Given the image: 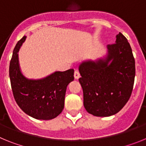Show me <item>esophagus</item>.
<instances>
[{
	"instance_id": "1",
	"label": "esophagus",
	"mask_w": 146,
	"mask_h": 146,
	"mask_svg": "<svg viewBox=\"0 0 146 146\" xmlns=\"http://www.w3.org/2000/svg\"><path fill=\"white\" fill-rule=\"evenodd\" d=\"M74 77L75 79H79L80 77V72L77 70H76L74 73Z\"/></svg>"
}]
</instances>
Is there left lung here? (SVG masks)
<instances>
[{"instance_id": "1", "label": "left lung", "mask_w": 146, "mask_h": 146, "mask_svg": "<svg viewBox=\"0 0 146 146\" xmlns=\"http://www.w3.org/2000/svg\"><path fill=\"white\" fill-rule=\"evenodd\" d=\"M104 58L81 63L79 82L88 113L98 117L116 114L131 96L135 77V61L128 40L121 33L115 44H108Z\"/></svg>"}]
</instances>
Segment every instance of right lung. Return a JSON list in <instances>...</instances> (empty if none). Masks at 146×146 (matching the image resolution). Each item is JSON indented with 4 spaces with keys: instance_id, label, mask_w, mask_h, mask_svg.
I'll return each mask as SVG.
<instances>
[{
    "instance_id": "right-lung-1",
    "label": "right lung",
    "mask_w": 146,
    "mask_h": 146,
    "mask_svg": "<svg viewBox=\"0 0 146 146\" xmlns=\"http://www.w3.org/2000/svg\"><path fill=\"white\" fill-rule=\"evenodd\" d=\"M26 36L15 46L9 64V77L15 101L24 113L36 119L55 118L64 110L66 91L74 80V69L55 72L38 80L28 79L22 74L18 52Z\"/></svg>"
}]
</instances>
